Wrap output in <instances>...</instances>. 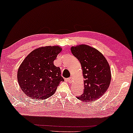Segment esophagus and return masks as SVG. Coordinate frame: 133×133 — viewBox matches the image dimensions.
Wrapping results in <instances>:
<instances>
[{"label": "esophagus", "instance_id": "34e87169", "mask_svg": "<svg viewBox=\"0 0 133 133\" xmlns=\"http://www.w3.org/2000/svg\"><path fill=\"white\" fill-rule=\"evenodd\" d=\"M67 81H68L69 83H71L72 81V78L71 77H69V78H68V79H67Z\"/></svg>", "mask_w": 133, "mask_h": 133}]
</instances>
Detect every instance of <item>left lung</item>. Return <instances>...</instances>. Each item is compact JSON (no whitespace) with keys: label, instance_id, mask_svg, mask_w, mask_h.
<instances>
[{"label":"left lung","instance_id":"left-lung-1","mask_svg":"<svg viewBox=\"0 0 133 133\" xmlns=\"http://www.w3.org/2000/svg\"><path fill=\"white\" fill-rule=\"evenodd\" d=\"M71 51L81 63L85 79L83 92L77 99L87 102L96 101L110 86L111 75L108 62L101 52L88 45L72 46Z\"/></svg>","mask_w":133,"mask_h":133}]
</instances>
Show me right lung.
<instances>
[{"label": "right lung", "instance_id": "add662e5", "mask_svg": "<svg viewBox=\"0 0 133 133\" xmlns=\"http://www.w3.org/2000/svg\"><path fill=\"white\" fill-rule=\"evenodd\" d=\"M62 51L59 46L41 47L31 52L17 71L18 83L28 97L45 99L53 95L61 82V69L54 61Z\"/></svg>", "mask_w": 133, "mask_h": 133}]
</instances>
